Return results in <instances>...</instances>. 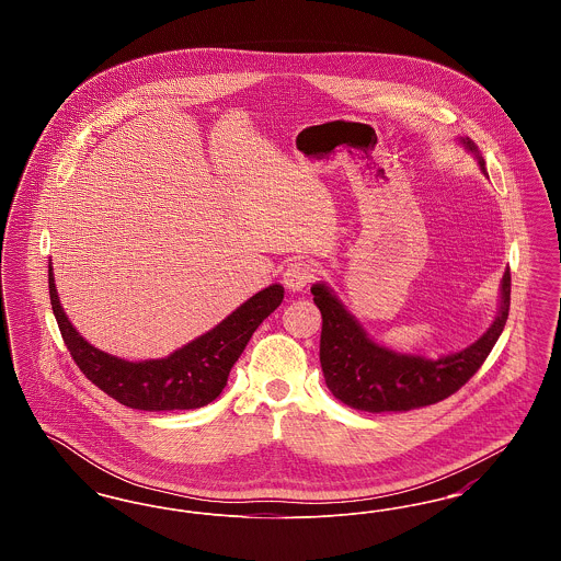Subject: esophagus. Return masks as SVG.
Returning a JSON list of instances; mask_svg holds the SVG:
<instances>
[{
	"mask_svg": "<svg viewBox=\"0 0 561 561\" xmlns=\"http://www.w3.org/2000/svg\"><path fill=\"white\" fill-rule=\"evenodd\" d=\"M313 273L316 268L309 263V261H293L288 267L284 268V286L290 290V293H300L302 288H307L313 279Z\"/></svg>",
	"mask_w": 561,
	"mask_h": 561,
	"instance_id": "34e87169",
	"label": "esophagus"
}]
</instances>
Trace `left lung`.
<instances>
[{
  "instance_id": "8db88e82",
  "label": "left lung",
  "mask_w": 561,
  "mask_h": 561,
  "mask_svg": "<svg viewBox=\"0 0 561 561\" xmlns=\"http://www.w3.org/2000/svg\"><path fill=\"white\" fill-rule=\"evenodd\" d=\"M460 142L478 153L473 140L460 138ZM480 168L485 172L483 160ZM311 294L321 311V370L332 396L364 412H405L450 398L480 370L507 323L511 273L507 268L503 275L494 323L473 345L439 359L376 345L328 286L316 284Z\"/></svg>"
}]
</instances>
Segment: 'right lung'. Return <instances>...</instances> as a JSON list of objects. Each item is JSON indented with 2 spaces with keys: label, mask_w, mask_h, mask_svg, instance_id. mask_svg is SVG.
Returning <instances> with one entry per match:
<instances>
[{
  "label": "right lung",
  "mask_w": 561,
  "mask_h": 561,
  "mask_svg": "<svg viewBox=\"0 0 561 561\" xmlns=\"http://www.w3.org/2000/svg\"><path fill=\"white\" fill-rule=\"evenodd\" d=\"M48 288L58 330L81 373L108 398L147 412L191 410L216 400L254 330L284 300V288L273 284L248 298L210 332L172 355L163 359L126 362L92 347L71 325L58 300L53 265L48 267Z\"/></svg>",
  "instance_id": "add662e5"
}]
</instances>
